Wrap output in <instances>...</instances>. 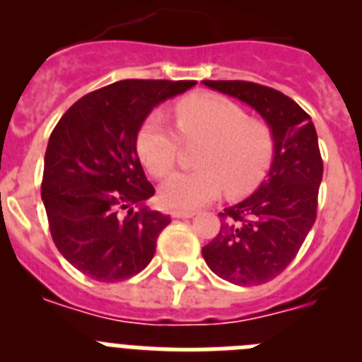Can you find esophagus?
Wrapping results in <instances>:
<instances>
[{"label":"esophagus","mask_w":362,"mask_h":362,"mask_svg":"<svg viewBox=\"0 0 362 362\" xmlns=\"http://www.w3.org/2000/svg\"><path fill=\"white\" fill-rule=\"evenodd\" d=\"M196 212L194 210H174L172 212V217H177V219H185V217H194Z\"/></svg>","instance_id":"1"}]
</instances>
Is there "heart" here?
Segmentation results:
<instances>
[{
    "label": "heart",
    "instance_id": "1",
    "mask_svg": "<svg viewBox=\"0 0 362 362\" xmlns=\"http://www.w3.org/2000/svg\"><path fill=\"white\" fill-rule=\"evenodd\" d=\"M175 127L183 139H203L197 165L175 172L161 187L163 204L170 209H197L217 199L221 192L245 196L270 170L276 158V132L264 119L219 94H196L174 108ZM165 114L152 112L137 134V156L153 177H165L175 165L181 139Z\"/></svg>",
    "mask_w": 362,
    "mask_h": 362
}]
</instances>
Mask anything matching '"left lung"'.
<instances>
[{
	"label": "left lung",
	"mask_w": 362,
	"mask_h": 362,
	"mask_svg": "<svg viewBox=\"0 0 362 362\" xmlns=\"http://www.w3.org/2000/svg\"><path fill=\"white\" fill-rule=\"evenodd\" d=\"M203 83L254 107L277 141L268 179L248 199L219 212L221 230L203 248V257L221 279L241 286L268 283L296 259L317 217V132L308 114L276 88L252 81Z\"/></svg>",
	"instance_id": "8db88e82"
}]
</instances>
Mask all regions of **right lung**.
Instances as JSON below:
<instances>
[{"instance_id": "add662e5", "label": "right lung", "mask_w": 362, "mask_h": 362, "mask_svg": "<svg viewBox=\"0 0 362 362\" xmlns=\"http://www.w3.org/2000/svg\"><path fill=\"white\" fill-rule=\"evenodd\" d=\"M196 81L123 79L78 99L52 130L41 199L54 245L101 283L136 276L152 261L170 216L153 212L137 158V132L152 108Z\"/></svg>"}]
</instances>
